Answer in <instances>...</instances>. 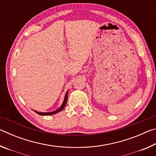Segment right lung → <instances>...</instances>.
Here are the masks:
<instances>
[{
    "label": "right lung",
    "mask_w": 156,
    "mask_h": 156,
    "mask_svg": "<svg viewBox=\"0 0 156 156\" xmlns=\"http://www.w3.org/2000/svg\"><path fill=\"white\" fill-rule=\"evenodd\" d=\"M67 98H68V91H67V93L65 94V99H64V102H63V103L62 104L61 106L59 108V109H58L56 111H54V112H45V113H43V112H37V111H34L36 113H38L39 115H54V114H56V113H58L60 112H61V111L64 109V107L66 106V104H67Z\"/></svg>",
    "instance_id": "right-lung-1"
}]
</instances>
